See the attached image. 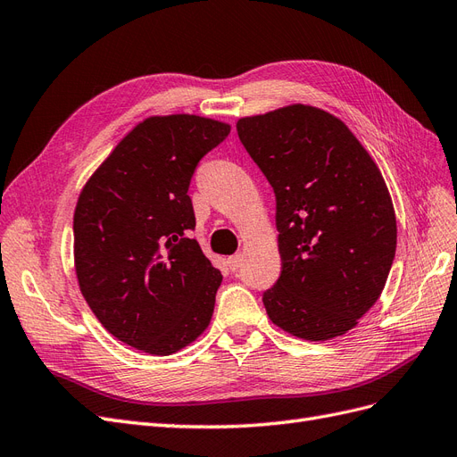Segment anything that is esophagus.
I'll return each instance as SVG.
<instances>
[{"label":"esophagus","instance_id":"1","mask_svg":"<svg viewBox=\"0 0 457 457\" xmlns=\"http://www.w3.org/2000/svg\"><path fill=\"white\" fill-rule=\"evenodd\" d=\"M242 261H244V255L242 253H237L227 259V265L230 270H238L242 267Z\"/></svg>","mask_w":457,"mask_h":457}]
</instances>
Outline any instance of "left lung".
<instances>
[{"label": "left lung", "mask_w": 457, "mask_h": 457, "mask_svg": "<svg viewBox=\"0 0 457 457\" xmlns=\"http://www.w3.org/2000/svg\"><path fill=\"white\" fill-rule=\"evenodd\" d=\"M237 129L276 196L282 272L262 294L269 318L309 341L347 334L379 299L396 252L379 168L339 118L316 106L240 118Z\"/></svg>", "instance_id": "1"}]
</instances>
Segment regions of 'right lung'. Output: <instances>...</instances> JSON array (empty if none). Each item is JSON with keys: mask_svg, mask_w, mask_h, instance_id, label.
Returning a JSON list of instances; mask_svg holds the SVG:
<instances>
[{"mask_svg": "<svg viewBox=\"0 0 457 457\" xmlns=\"http://www.w3.org/2000/svg\"><path fill=\"white\" fill-rule=\"evenodd\" d=\"M230 126L195 114L150 116L123 137L81 188L74 265L81 295L121 343L154 356L210 326L223 276L190 237L198 162Z\"/></svg>", "mask_w": 457, "mask_h": 457, "instance_id": "right-lung-1", "label": "right lung"}]
</instances>
